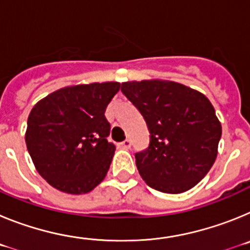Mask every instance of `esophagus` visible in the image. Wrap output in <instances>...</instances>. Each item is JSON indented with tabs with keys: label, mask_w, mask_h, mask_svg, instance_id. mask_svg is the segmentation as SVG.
Returning a JSON list of instances; mask_svg holds the SVG:
<instances>
[{
	"label": "esophagus",
	"mask_w": 250,
	"mask_h": 250,
	"mask_svg": "<svg viewBox=\"0 0 250 250\" xmlns=\"http://www.w3.org/2000/svg\"><path fill=\"white\" fill-rule=\"evenodd\" d=\"M119 146H120L121 149H130V146H131V141H130L129 139H125L124 141L119 143Z\"/></svg>",
	"instance_id": "obj_1"
}]
</instances>
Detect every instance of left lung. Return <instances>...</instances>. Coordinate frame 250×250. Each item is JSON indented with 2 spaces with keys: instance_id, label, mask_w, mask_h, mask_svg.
Returning <instances> with one entry per match:
<instances>
[{
  "instance_id": "1",
  "label": "left lung",
  "mask_w": 250,
  "mask_h": 250,
  "mask_svg": "<svg viewBox=\"0 0 250 250\" xmlns=\"http://www.w3.org/2000/svg\"><path fill=\"white\" fill-rule=\"evenodd\" d=\"M150 131L149 146L135 154L141 178L155 190L179 194L207 175L218 154L222 125L207 96L163 80L121 83Z\"/></svg>"
}]
</instances>
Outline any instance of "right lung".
<instances>
[{
	"label": "right lung",
	"instance_id": "obj_1",
	"mask_svg": "<svg viewBox=\"0 0 250 250\" xmlns=\"http://www.w3.org/2000/svg\"><path fill=\"white\" fill-rule=\"evenodd\" d=\"M119 83L63 87L31 110L26 144L37 171L51 187L67 194L89 193L103 182L114 143L105 110Z\"/></svg>",
	"mask_w": 250,
	"mask_h": 250
}]
</instances>
